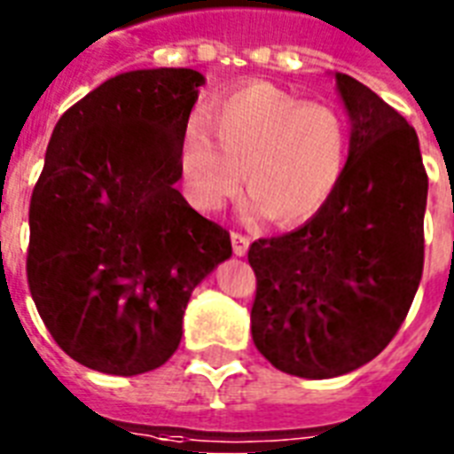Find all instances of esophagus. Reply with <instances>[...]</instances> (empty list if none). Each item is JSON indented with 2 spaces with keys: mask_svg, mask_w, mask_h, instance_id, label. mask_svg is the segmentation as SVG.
<instances>
[{
  "mask_svg": "<svg viewBox=\"0 0 454 454\" xmlns=\"http://www.w3.org/2000/svg\"><path fill=\"white\" fill-rule=\"evenodd\" d=\"M250 239L246 234H239V231H231V248H234V255H246L248 253Z\"/></svg>",
  "mask_w": 454,
  "mask_h": 454,
  "instance_id": "1",
  "label": "esophagus"
}]
</instances>
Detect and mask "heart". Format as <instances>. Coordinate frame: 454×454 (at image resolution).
<instances>
[{
    "mask_svg": "<svg viewBox=\"0 0 454 454\" xmlns=\"http://www.w3.org/2000/svg\"><path fill=\"white\" fill-rule=\"evenodd\" d=\"M351 133L333 103L250 82L206 107L180 145V176L192 204L215 213L244 187L250 208L278 227L318 215L349 164Z\"/></svg>",
    "mask_w": 454,
    "mask_h": 454,
    "instance_id": "heart-1",
    "label": "heart"
}]
</instances>
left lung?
Listing matches in <instances>:
<instances>
[{
	"label": "left lung",
	"mask_w": 454,
	"mask_h": 454,
	"mask_svg": "<svg viewBox=\"0 0 454 454\" xmlns=\"http://www.w3.org/2000/svg\"><path fill=\"white\" fill-rule=\"evenodd\" d=\"M349 164L324 210L248 248L253 342L274 368L325 380L372 361L408 317L424 270L429 177L417 133L349 74Z\"/></svg>",
	"instance_id": "1"
}]
</instances>
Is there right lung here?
<instances>
[{"label": "right lung", "instance_id": "right-lung-1", "mask_svg": "<svg viewBox=\"0 0 454 454\" xmlns=\"http://www.w3.org/2000/svg\"><path fill=\"white\" fill-rule=\"evenodd\" d=\"M201 83L187 67L124 72L53 129L30 201L27 286L58 347L90 371L164 365L192 290L231 255L230 231L176 190Z\"/></svg>", "mask_w": 454, "mask_h": 454}]
</instances>
